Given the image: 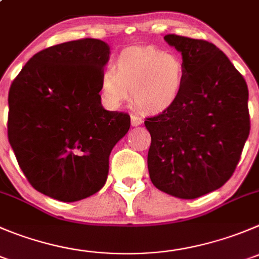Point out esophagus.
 I'll return each mask as SVG.
<instances>
[{
    "label": "esophagus",
    "instance_id": "34e87169",
    "mask_svg": "<svg viewBox=\"0 0 259 259\" xmlns=\"http://www.w3.org/2000/svg\"><path fill=\"white\" fill-rule=\"evenodd\" d=\"M131 123L135 127H136V125H140L142 123V118L137 114H131Z\"/></svg>",
    "mask_w": 259,
    "mask_h": 259
}]
</instances>
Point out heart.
Listing matches in <instances>:
<instances>
[{
  "label": "heart",
  "mask_w": 259,
  "mask_h": 259,
  "mask_svg": "<svg viewBox=\"0 0 259 259\" xmlns=\"http://www.w3.org/2000/svg\"><path fill=\"white\" fill-rule=\"evenodd\" d=\"M183 81V62L177 54L155 47H132L118 56L113 70L104 71L100 91L113 107L134 94L140 108L159 112L176 102Z\"/></svg>",
  "instance_id": "heart-1"
}]
</instances>
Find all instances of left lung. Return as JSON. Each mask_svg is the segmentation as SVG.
Here are the masks:
<instances>
[{
	"label": "left lung",
	"instance_id": "1",
	"mask_svg": "<svg viewBox=\"0 0 259 259\" xmlns=\"http://www.w3.org/2000/svg\"><path fill=\"white\" fill-rule=\"evenodd\" d=\"M164 39L182 53L184 81L176 102L145 120L147 168L157 189L192 199L220 188L235 170L250 131L248 86L215 44Z\"/></svg>",
	"mask_w": 259,
	"mask_h": 259
}]
</instances>
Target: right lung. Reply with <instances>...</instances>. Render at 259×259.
Wrapping results in <instances>:
<instances>
[{"mask_svg":"<svg viewBox=\"0 0 259 259\" xmlns=\"http://www.w3.org/2000/svg\"><path fill=\"white\" fill-rule=\"evenodd\" d=\"M109 47L78 39L34 54L9 91L7 136L19 166L38 192L63 202L97 193L109 155L131 125L128 113L100 102Z\"/></svg>","mask_w":259,"mask_h":259,"instance_id":"obj_1","label":"right lung"}]
</instances>
